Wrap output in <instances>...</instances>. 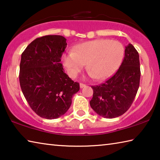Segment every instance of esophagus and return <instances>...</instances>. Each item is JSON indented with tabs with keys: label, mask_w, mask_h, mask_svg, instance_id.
<instances>
[{
	"label": "esophagus",
	"mask_w": 160,
	"mask_h": 160,
	"mask_svg": "<svg viewBox=\"0 0 160 160\" xmlns=\"http://www.w3.org/2000/svg\"><path fill=\"white\" fill-rule=\"evenodd\" d=\"M86 86V85H85V84H83V83H80V88L82 89V88H85V87Z\"/></svg>",
	"instance_id": "esophagus-1"
}]
</instances>
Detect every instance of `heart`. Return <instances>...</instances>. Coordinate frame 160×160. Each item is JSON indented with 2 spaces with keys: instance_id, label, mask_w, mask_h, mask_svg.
I'll return each instance as SVG.
<instances>
[{
  "instance_id": "1",
  "label": "heart",
  "mask_w": 160,
  "mask_h": 160,
  "mask_svg": "<svg viewBox=\"0 0 160 160\" xmlns=\"http://www.w3.org/2000/svg\"><path fill=\"white\" fill-rule=\"evenodd\" d=\"M124 56V47L121 42L106 39L82 43L74 51L63 54L62 61L70 77L74 78L88 63L91 76L97 80L110 76L118 68Z\"/></svg>"
}]
</instances>
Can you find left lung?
I'll return each mask as SVG.
<instances>
[{
    "instance_id": "8db88e82",
    "label": "left lung",
    "mask_w": 160,
    "mask_h": 160,
    "mask_svg": "<svg viewBox=\"0 0 160 160\" xmlns=\"http://www.w3.org/2000/svg\"><path fill=\"white\" fill-rule=\"evenodd\" d=\"M140 79L139 54L133 46L128 44L126 47L123 61L116 73L102 85L92 86V109L107 118L123 115L133 102Z\"/></svg>"
}]
</instances>
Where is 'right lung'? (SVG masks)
Masks as SVG:
<instances>
[{
  "label": "right lung",
  "instance_id": "right-lung-1",
  "mask_svg": "<svg viewBox=\"0 0 160 160\" xmlns=\"http://www.w3.org/2000/svg\"><path fill=\"white\" fill-rule=\"evenodd\" d=\"M66 47L63 36L47 35L34 39L22 53V91L32 109L42 118L54 119L65 114L80 90L79 83L65 73L60 63Z\"/></svg>",
  "mask_w": 160,
  "mask_h": 160
}]
</instances>
